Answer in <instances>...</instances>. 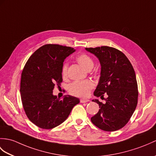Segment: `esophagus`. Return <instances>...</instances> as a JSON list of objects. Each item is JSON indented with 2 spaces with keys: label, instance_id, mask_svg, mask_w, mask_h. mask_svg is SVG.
<instances>
[{
  "label": "esophagus",
  "instance_id": "1",
  "mask_svg": "<svg viewBox=\"0 0 156 156\" xmlns=\"http://www.w3.org/2000/svg\"><path fill=\"white\" fill-rule=\"evenodd\" d=\"M80 102L81 103H86V102H90L89 100H86V99H80Z\"/></svg>",
  "mask_w": 156,
  "mask_h": 156
}]
</instances>
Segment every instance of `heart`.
Returning <instances> with one entry per match:
<instances>
[{
  "instance_id": "b5f03b06",
  "label": "heart",
  "mask_w": 156,
  "mask_h": 156,
  "mask_svg": "<svg viewBox=\"0 0 156 156\" xmlns=\"http://www.w3.org/2000/svg\"><path fill=\"white\" fill-rule=\"evenodd\" d=\"M76 60L79 64V65L84 68L86 70H90L93 68L94 61L92 58L88 54L85 53L80 54L76 57ZM68 65L67 63H64L62 68V76L64 79L68 78ZM94 88V84L91 80H84V81H76L71 83L68 86V92L71 95L85 98L87 97L90 92V91Z\"/></svg>"
}]
</instances>
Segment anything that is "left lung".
Returning a JSON list of instances; mask_svg holds the SVG:
<instances>
[{"mask_svg":"<svg viewBox=\"0 0 156 156\" xmlns=\"http://www.w3.org/2000/svg\"><path fill=\"white\" fill-rule=\"evenodd\" d=\"M94 54L101 64L100 81L94 94L105 98L106 104L98 100V112L91 118L96 127L106 132L121 129L128 122L134 112L138 98L135 71L125 54L113 47L104 46L86 48Z\"/></svg>","mask_w":156,"mask_h":156,"instance_id":"left-lung-1","label":"left lung"}]
</instances>
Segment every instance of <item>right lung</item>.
I'll return each instance as SVG.
<instances>
[{
  "label": "right lung",
  "instance_id": "1",
  "mask_svg": "<svg viewBox=\"0 0 156 156\" xmlns=\"http://www.w3.org/2000/svg\"><path fill=\"white\" fill-rule=\"evenodd\" d=\"M72 47L48 44L32 54L22 72L20 96L23 106L34 124L42 129H52L66 120L78 98L52 94L54 86L62 82V68L65 58L73 53Z\"/></svg>",
  "mask_w": 156,
  "mask_h": 156
}]
</instances>
